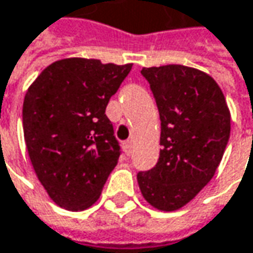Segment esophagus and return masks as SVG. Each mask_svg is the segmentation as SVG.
<instances>
[{"label": "esophagus", "instance_id": "obj_1", "mask_svg": "<svg viewBox=\"0 0 253 253\" xmlns=\"http://www.w3.org/2000/svg\"><path fill=\"white\" fill-rule=\"evenodd\" d=\"M131 146H133L131 140H126L123 143V150L126 152L127 156H130V153H131Z\"/></svg>", "mask_w": 253, "mask_h": 253}]
</instances>
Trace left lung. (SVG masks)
I'll return each instance as SVG.
<instances>
[{"label": "left lung", "mask_w": 253, "mask_h": 253, "mask_svg": "<svg viewBox=\"0 0 253 253\" xmlns=\"http://www.w3.org/2000/svg\"><path fill=\"white\" fill-rule=\"evenodd\" d=\"M162 122L156 166L137 174L143 198L155 209L183 208L215 176L230 134V112L217 83L180 64L143 67Z\"/></svg>", "instance_id": "left-lung-1"}]
</instances>
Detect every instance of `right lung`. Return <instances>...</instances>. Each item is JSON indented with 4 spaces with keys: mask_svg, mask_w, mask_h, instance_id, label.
<instances>
[{
    "mask_svg": "<svg viewBox=\"0 0 253 253\" xmlns=\"http://www.w3.org/2000/svg\"><path fill=\"white\" fill-rule=\"evenodd\" d=\"M133 64L71 57L54 61L28 87L24 140L33 169L55 205L84 211L101 195L120 147L106 116Z\"/></svg>",
    "mask_w": 253,
    "mask_h": 253,
    "instance_id": "right-lung-1",
    "label": "right lung"
}]
</instances>
